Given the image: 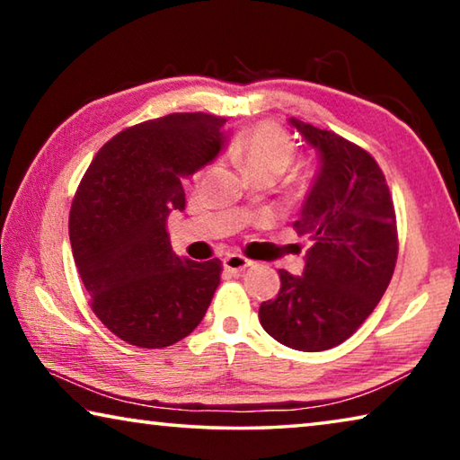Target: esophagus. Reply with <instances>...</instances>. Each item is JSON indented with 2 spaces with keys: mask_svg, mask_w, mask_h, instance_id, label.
Listing matches in <instances>:
<instances>
[{
  "mask_svg": "<svg viewBox=\"0 0 460 460\" xmlns=\"http://www.w3.org/2000/svg\"><path fill=\"white\" fill-rule=\"evenodd\" d=\"M252 263H253L252 260L245 258V255H241V253H229L227 258L223 260V266L227 268L229 271H235V274H237V271H243L245 268L252 266Z\"/></svg>",
  "mask_w": 460,
  "mask_h": 460,
  "instance_id": "obj_1",
  "label": "esophagus"
}]
</instances>
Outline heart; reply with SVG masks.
Segmentation results:
<instances>
[{
    "label": "heart",
    "instance_id": "heart-1",
    "mask_svg": "<svg viewBox=\"0 0 460 460\" xmlns=\"http://www.w3.org/2000/svg\"><path fill=\"white\" fill-rule=\"evenodd\" d=\"M227 154L249 178L260 174L278 178L294 162L296 147L282 128L274 123H260L247 136L229 146ZM202 174L205 170H200L194 178L200 181Z\"/></svg>",
    "mask_w": 460,
    "mask_h": 460
}]
</instances>
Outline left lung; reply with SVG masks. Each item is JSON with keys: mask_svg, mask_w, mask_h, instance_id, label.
<instances>
[{"mask_svg": "<svg viewBox=\"0 0 460 460\" xmlns=\"http://www.w3.org/2000/svg\"><path fill=\"white\" fill-rule=\"evenodd\" d=\"M321 152V172L294 223L313 247L305 274L279 270V292L261 302L270 337L298 351H326L365 323L398 261V223L376 158L334 131L290 119Z\"/></svg>", "mask_w": 460, "mask_h": 460, "instance_id": "8db88e82", "label": "left lung"}]
</instances>
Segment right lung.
Returning a JSON list of instances; mask_svg holds the SVG:
<instances>
[{
    "label": "right lung",
    "mask_w": 460,
    "mask_h": 460,
    "mask_svg": "<svg viewBox=\"0 0 460 460\" xmlns=\"http://www.w3.org/2000/svg\"><path fill=\"white\" fill-rule=\"evenodd\" d=\"M225 118L170 113L119 131L101 147L73 199L68 233L93 313L142 349L197 329L219 286L221 260L178 258L168 215L186 205L182 178L219 154Z\"/></svg>",
    "instance_id": "obj_1"
}]
</instances>
